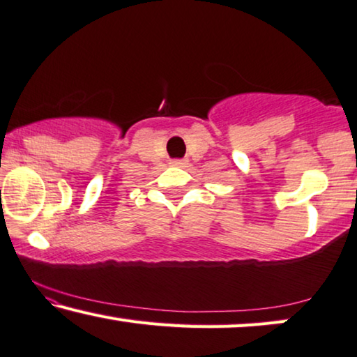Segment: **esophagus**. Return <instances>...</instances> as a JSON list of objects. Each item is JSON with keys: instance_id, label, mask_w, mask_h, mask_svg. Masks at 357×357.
Returning a JSON list of instances; mask_svg holds the SVG:
<instances>
[{"instance_id": "34e87169", "label": "esophagus", "mask_w": 357, "mask_h": 357, "mask_svg": "<svg viewBox=\"0 0 357 357\" xmlns=\"http://www.w3.org/2000/svg\"><path fill=\"white\" fill-rule=\"evenodd\" d=\"M172 165L173 167H184L185 160H172Z\"/></svg>"}]
</instances>
